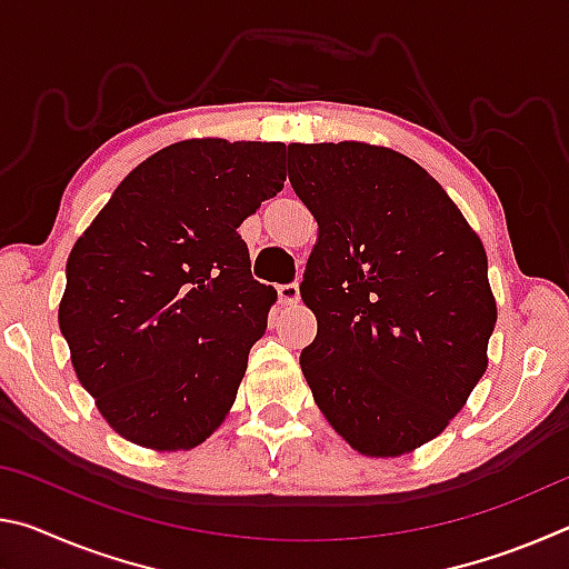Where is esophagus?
<instances>
[{
  "mask_svg": "<svg viewBox=\"0 0 569 569\" xmlns=\"http://www.w3.org/2000/svg\"><path fill=\"white\" fill-rule=\"evenodd\" d=\"M298 298H301V291H298L296 283H281L278 286V301L281 303H298Z\"/></svg>",
  "mask_w": 569,
  "mask_h": 569,
  "instance_id": "34e87169",
  "label": "esophagus"
}]
</instances>
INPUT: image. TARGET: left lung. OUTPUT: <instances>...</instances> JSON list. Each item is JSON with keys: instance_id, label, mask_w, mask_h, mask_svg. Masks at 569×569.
<instances>
[{"instance_id": "obj_1", "label": "left lung", "mask_w": 569, "mask_h": 569, "mask_svg": "<svg viewBox=\"0 0 569 569\" xmlns=\"http://www.w3.org/2000/svg\"><path fill=\"white\" fill-rule=\"evenodd\" d=\"M288 180L319 223L301 281L319 321L303 377L353 449L407 455L445 431L487 371L497 303L485 246L401 152L291 142Z\"/></svg>"}]
</instances>
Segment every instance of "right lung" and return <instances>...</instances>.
I'll return each mask as SVG.
<instances>
[{
    "instance_id": "add662e5",
    "label": "right lung",
    "mask_w": 569,
    "mask_h": 569,
    "mask_svg": "<svg viewBox=\"0 0 569 569\" xmlns=\"http://www.w3.org/2000/svg\"><path fill=\"white\" fill-rule=\"evenodd\" d=\"M283 142H176L77 238L60 331L77 379L132 445L190 449L233 407L276 301L238 226L283 188Z\"/></svg>"
}]
</instances>
